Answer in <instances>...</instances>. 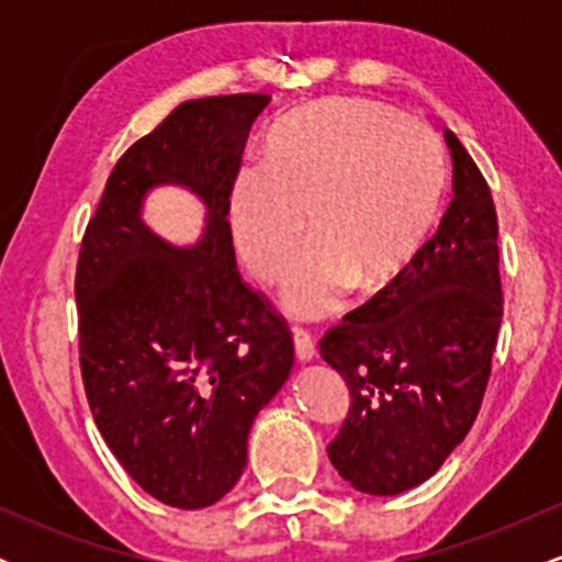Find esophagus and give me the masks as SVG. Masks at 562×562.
<instances>
[{
    "mask_svg": "<svg viewBox=\"0 0 562 562\" xmlns=\"http://www.w3.org/2000/svg\"><path fill=\"white\" fill-rule=\"evenodd\" d=\"M293 348H295V359H299V362H312V359L317 357L314 338L306 330H301V327H295L293 330Z\"/></svg>",
    "mask_w": 562,
    "mask_h": 562,
    "instance_id": "34e87169",
    "label": "esophagus"
}]
</instances>
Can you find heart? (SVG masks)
Returning a JSON list of instances; mask_svg holds the SVG:
<instances>
[{
  "instance_id": "1",
  "label": "heart",
  "mask_w": 562,
  "mask_h": 562,
  "mask_svg": "<svg viewBox=\"0 0 562 562\" xmlns=\"http://www.w3.org/2000/svg\"><path fill=\"white\" fill-rule=\"evenodd\" d=\"M447 190L434 134L391 108L330 100L269 128L263 156L237 169L229 222L237 254L277 280L306 229L314 237L280 288L293 317L344 308L357 280L378 288L420 254Z\"/></svg>"
}]
</instances>
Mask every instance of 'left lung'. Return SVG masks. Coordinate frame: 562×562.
<instances>
[{
  "instance_id": "left-lung-1",
  "label": "left lung",
  "mask_w": 562,
  "mask_h": 562,
  "mask_svg": "<svg viewBox=\"0 0 562 562\" xmlns=\"http://www.w3.org/2000/svg\"><path fill=\"white\" fill-rule=\"evenodd\" d=\"M451 198L420 254L322 338L351 406L327 447L357 492L396 496L428 481L465 441L502 325L499 227L486 179L443 126Z\"/></svg>"
}]
</instances>
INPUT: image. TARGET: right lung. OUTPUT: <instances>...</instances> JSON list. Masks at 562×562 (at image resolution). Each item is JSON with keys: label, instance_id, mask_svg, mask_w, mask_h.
I'll return each instance as SVG.
<instances>
[{"label": "right lung", "instance_id": "obj_1", "mask_svg": "<svg viewBox=\"0 0 562 562\" xmlns=\"http://www.w3.org/2000/svg\"><path fill=\"white\" fill-rule=\"evenodd\" d=\"M267 94L187 100L121 156L76 267L81 375L97 428L147 494L179 509L222 499L248 462L256 415L293 367V338L237 274L229 187ZM182 186L199 240L160 238L140 211Z\"/></svg>", "mask_w": 562, "mask_h": 562}]
</instances>
